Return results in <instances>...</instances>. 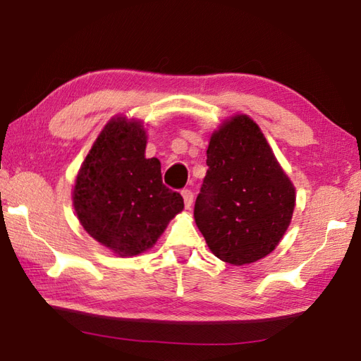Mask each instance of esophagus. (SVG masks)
I'll return each mask as SVG.
<instances>
[{"instance_id":"esophagus-1","label":"esophagus","mask_w":361,"mask_h":361,"mask_svg":"<svg viewBox=\"0 0 361 361\" xmlns=\"http://www.w3.org/2000/svg\"><path fill=\"white\" fill-rule=\"evenodd\" d=\"M181 195H183V200H185V207H186V209H189V207L192 205V200H194L192 191H191V189H183Z\"/></svg>"}]
</instances>
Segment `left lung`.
Listing matches in <instances>:
<instances>
[{
  "label": "left lung",
  "instance_id": "left-lung-1",
  "mask_svg": "<svg viewBox=\"0 0 361 361\" xmlns=\"http://www.w3.org/2000/svg\"><path fill=\"white\" fill-rule=\"evenodd\" d=\"M194 219L210 252L243 266L264 258L291 223L296 189L259 126L235 114L212 133Z\"/></svg>",
  "mask_w": 361,
  "mask_h": 361
}]
</instances>
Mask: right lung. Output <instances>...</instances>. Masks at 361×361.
I'll return each mask as SVG.
<instances>
[{"label": "right lung", "mask_w": 361, "mask_h": 361, "mask_svg": "<svg viewBox=\"0 0 361 361\" xmlns=\"http://www.w3.org/2000/svg\"><path fill=\"white\" fill-rule=\"evenodd\" d=\"M143 122L114 116L85 156L73 186V207L87 234L127 258L154 247L183 197L162 185L159 159L145 157Z\"/></svg>", "instance_id": "obj_1"}]
</instances>
